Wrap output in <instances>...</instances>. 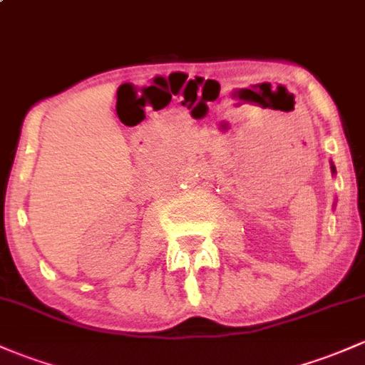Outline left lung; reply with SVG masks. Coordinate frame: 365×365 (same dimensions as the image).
<instances>
[{"mask_svg":"<svg viewBox=\"0 0 365 365\" xmlns=\"http://www.w3.org/2000/svg\"><path fill=\"white\" fill-rule=\"evenodd\" d=\"M331 172H332V174H336V167H334V163H332V162H331Z\"/></svg>","mask_w":365,"mask_h":365,"instance_id":"left-lung-1","label":"left lung"}]
</instances>
